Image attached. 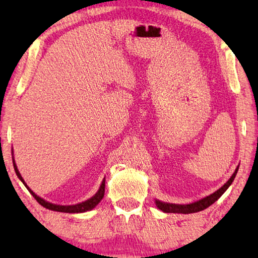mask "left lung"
I'll use <instances>...</instances> for the list:
<instances>
[{"label":"left lung","instance_id":"left-lung-1","mask_svg":"<svg viewBox=\"0 0 258 258\" xmlns=\"http://www.w3.org/2000/svg\"><path fill=\"white\" fill-rule=\"evenodd\" d=\"M237 170H238V167L236 168V170L232 176L230 177V179L225 183V184L222 186L217 190V191H215L214 194H211V195L204 197V199L197 201L195 203H191V204H170V203H164V202H161V201H157L156 200V206L158 209H161L162 211H164V213H172V214H191V213H197V211H202L204 209H207L208 207H210L211 204L216 202V201L220 199V197L223 195L225 190L229 188V185L231 184L232 181H234L236 174H237Z\"/></svg>","mask_w":258,"mask_h":258}]
</instances>
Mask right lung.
<instances>
[{
	"instance_id": "1",
	"label": "right lung",
	"mask_w": 258,
	"mask_h": 258,
	"mask_svg": "<svg viewBox=\"0 0 258 258\" xmlns=\"http://www.w3.org/2000/svg\"><path fill=\"white\" fill-rule=\"evenodd\" d=\"M13 163H14V169H15L16 171V175L17 177H19L21 181L23 182V184L27 186L26 183H24L22 176L20 175L19 170H17V167L15 164V162H14L13 160ZM104 186H105V179H103V182H102V184L100 186V189H98V191L96 192V195L91 197V199H89L88 201H86V202H82V203H79V204H75V206H56V204H52V203H49L47 202V201H44L43 199H41V197H38L37 195H35V194L31 191V190L28 188L27 189L29 190V191L31 192V195L34 196V199L37 201L38 203L41 204L42 207L47 208V209L49 210H54V211H59V213H69V214H77V213H84V211H88V210H91L93 208H95L97 206L98 203H100V201L103 199L104 196Z\"/></svg>"
}]
</instances>
